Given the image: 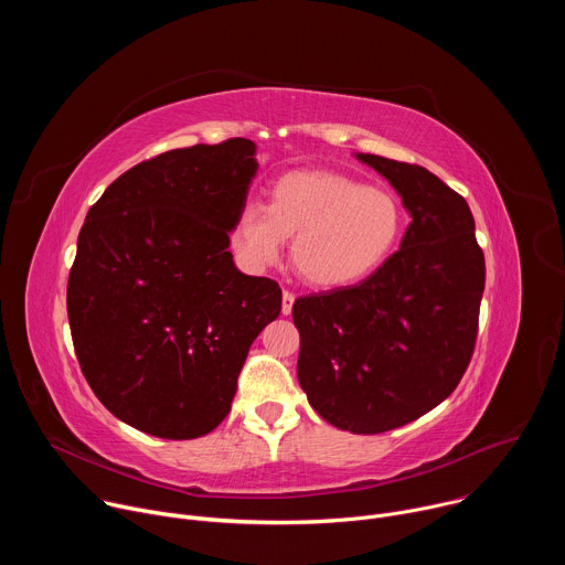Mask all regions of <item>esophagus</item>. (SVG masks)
<instances>
[{"label": "esophagus", "instance_id": "obj_1", "mask_svg": "<svg viewBox=\"0 0 565 565\" xmlns=\"http://www.w3.org/2000/svg\"><path fill=\"white\" fill-rule=\"evenodd\" d=\"M292 303H295V295L288 292V290H284V295H281V312H284V315H290V312H292Z\"/></svg>", "mask_w": 565, "mask_h": 565}]
</instances>
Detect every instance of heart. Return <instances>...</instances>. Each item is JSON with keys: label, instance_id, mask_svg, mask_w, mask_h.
Listing matches in <instances>:
<instances>
[{"label": "heart", "instance_id": "heart-1", "mask_svg": "<svg viewBox=\"0 0 565 565\" xmlns=\"http://www.w3.org/2000/svg\"><path fill=\"white\" fill-rule=\"evenodd\" d=\"M405 212L380 188L335 172L284 174L270 203L250 201L234 223V246L248 268L279 262L292 238V266L317 288H344L382 268L399 246Z\"/></svg>", "mask_w": 565, "mask_h": 565}]
</instances>
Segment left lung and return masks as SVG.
Masks as SVG:
<instances>
[{
  "instance_id": "8db88e82",
  "label": "left lung",
  "mask_w": 565,
  "mask_h": 565,
  "mask_svg": "<svg viewBox=\"0 0 565 565\" xmlns=\"http://www.w3.org/2000/svg\"><path fill=\"white\" fill-rule=\"evenodd\" d=\"M355 158L388 181L412 223L373 275L292 303L297 377L333 427L382 434L458 386L473 353L486 257L467 201L436 174L375 153Z\"/></svg>"
}]
</instances>
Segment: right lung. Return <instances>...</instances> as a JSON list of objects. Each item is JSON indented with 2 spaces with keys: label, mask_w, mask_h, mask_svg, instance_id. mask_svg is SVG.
Masks as SVG:
<instances>
[{
  "label": "right lung",
  "mask_w": 565,
  "mask_h": 565,
  "mask_svg": "<svg viewBox=\"0 0 565 565\" xmlns=\"http://www.w3.org/2000/svg\"><path fill=\"white\" fill-rule=\"evenodd\" d=\"M255 153L253 140L230 138L145 160L79 230L66 288L77 362L103 405L149 436L210 434L281 310L277 281L244 275L227 250Z\"/></svg>",
  "instance_id": "obj_1"
}]
</instances>
